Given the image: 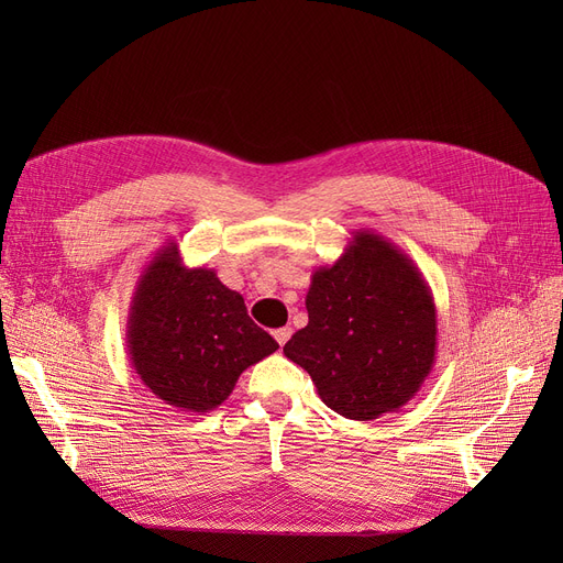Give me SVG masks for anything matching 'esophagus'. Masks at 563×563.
Masks as SVG:
<instances>
[{
	"label": "esophagus",
	"mask_w": 563,
	"mask_h": 563,
	"mask_svg": "<svg viewBox=\"0 0 563 563\" xmlns=\"http://www.w3.org/2000/svg\"><path fill=\"white\" fill-rule=\"evenodd\" d=\"M289 335H291V329H289V327H283V329H276V331H274V338H276V342H278L280 346H285V342L289 340Z\"/></svg>",
	"instance_id": "esophagus-1"
}]
</instances>
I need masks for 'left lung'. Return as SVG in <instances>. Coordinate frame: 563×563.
<instances>
[{
  "label": "left lung",
  "mask_w": 563,
  "mask_h": 563,
  "mask_svg": "<svg viewBox=\"0 0 563 563\" xmlns=\"http://www.w3.org/2000/svg\"><path fill=\"white\" fill-rule=\"evenodd\" d=\"M306 308L308 327L283 351L329 408L367 422L418 395L435 363V303L416 262L390 240L353 232L340 260L312 274Z\"/></svg>",
  "instance_id": "8db88e82"
}]
</instances>
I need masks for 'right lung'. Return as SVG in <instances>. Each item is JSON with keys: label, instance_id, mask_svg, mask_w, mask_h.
I'll use <instances>...</instances> for the list:
<instances>
[{"label": "right lung", "instance_id": "obj_1", "mask_svg": "<svg viewBox=\"0 0 563 563\" xmlns=\"http://www.w3.org/2000/svg\"><path fill=\"white\" fill-rule=\"evenodd\" d=\"M278 342L249 317L214 269L185 266L168 242L145 264L128 319V353L143 386L185 412L221 406L244 369Z\"/></svg>", "mask_w": 563, "mask_h": 563}]
</instances>
